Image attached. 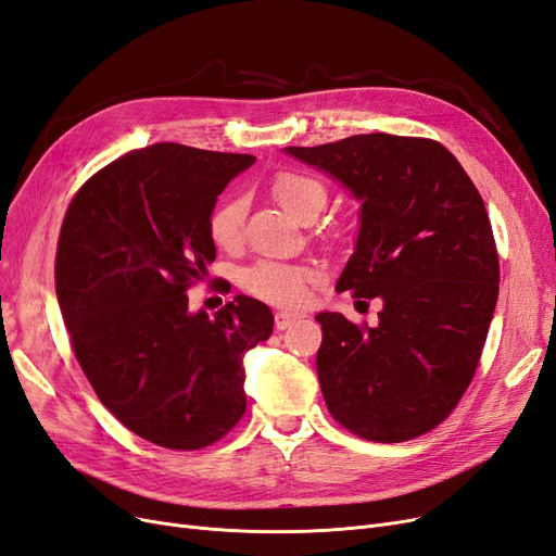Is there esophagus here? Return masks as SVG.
<instances>
[{"mask_svg": "<svg viewBox=\"0 0 556 556\" xmlns=\"http://www.w3.org/2000/svg\"><path fill=\"white\" fill-rule=\"evenodd\" d=\"M302 318H304V314H300V312H277L275 314V327H277V330H286V327L295 325Z\"/></svg>", "mask_w": 556, "mask_h": 556, "instance_id": "1", "label": "esophagus"}]
</instances>
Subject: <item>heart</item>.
I'll use <instances>...</instances> for the list:
<instances>
[{
    "mask_svg": "<svg viewBox=\"0 0 556 556\" xmlns=\"http://www.w3.org/2000/svg\"><path fill=\"white\" fill-rule=\"evenodd\" d=\"M273 194L281 208L300 222H312L327 203V190L323 185L298 172H281L273 180ZM244 219V201L226 199L211 217V238L219 247H233L240 240ZM306 273L300 267L261 263L254 270L247 273V286L256 295L281 302L295 304L302 300Z\"/></svg>",
    "mask_w": 556,
    "mask_h": 556,
    "instance_id": "obj_1",
    "label": "heart"
}]
</instances>
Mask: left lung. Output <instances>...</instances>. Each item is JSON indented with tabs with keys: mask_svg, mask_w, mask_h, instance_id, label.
Instances as JSON below:
<instances>
[{
	"mask_svg": "<svg viewBox=\"0 0 556 556\" xmlns=\"http://www.w3.org/2000/svg\"><path fill=\"white\" fill-rule=\"evenodd\" d=\"M359 201L337 291L380 298L376 327L320 312L318 382L364 440L405 442L448 417L475 376L500 295L483 199L442 143L387 132L283 149Z\"/></svg>",
	"mask_w": 556,
	"mask_h": 556,
	"instance_id": "left-lung-1",
	"label": "left lung"
}]
</instances>
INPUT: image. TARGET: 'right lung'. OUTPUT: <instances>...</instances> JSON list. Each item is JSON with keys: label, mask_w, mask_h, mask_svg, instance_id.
I'll return each instance as SVG.
<instances>
[{"label": "right lung", "mask_w": 556, "mask_h": 556, "mask_svg": "<svg viewBox=\"0 0 556 556\" xmlns=\"http://www.w3.org/2000/svg\"><path fill=\"white\" fill-rule=\"evenodd\" d=\"M254 155L160 141L89 178L61 224L54 283L75 357L100 403L135 435L192 451L247 407L244 355L270 339V306L238 295L190 312L215 261L211 217Z\"/></svg>", "instance_id": "1"}]
</instances>
